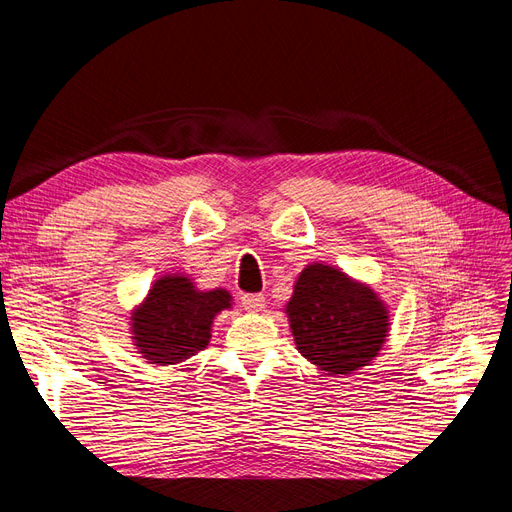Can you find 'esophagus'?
Returning <instances> with one entry per match:
<instances>
[{"label":"esophagus","instance_id":"obj_1","mask_svg":"<svg viewBox=\"0 0 512 512\" xmlns=\"http://www.w3.org/2000/svg\"><path fill=\"white\" fill-rule=\"evenodd\" d=\"M241 303H243V309L245 312H252V314H258L265 309V294H243L241 297Z\"/></svg>","mask_w":512,"mask_h":512}]
</instances>
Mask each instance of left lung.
Instances as JSON below:
<instances>
[{
  "label": "left lung",
  "instance_id": "1",
  "mask_svg": "<svg viewBox=\"0 0 512 512\" xmlns=\"http://www.w3.org/2000/svg\"><path fill=\"white\" fill-rule=\"evenodd\" d=\"M284 312L301 356L329 376L374 363L391 331L389 307L376 290L324 262L299 273Z\"/></svg>",
  "mask_w": 512,
  "mask_h": 512
}]
</instances>
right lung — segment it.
<instances>
[{
    "label": "right lung",
    "mask_w": 512,
    "mask_h": 512,
    "mask_svg": "<svg viewBox=\"0 0 512 512\" xmlns=\"http://www.w3.org/2000/svg\"><path fill=\"white\" fill-rule=\"evenodd\" d=\"M230 307L228 290H200L188 273H164L130 312L132 346L156 367L183 363L209 346L215 316Z\"/></svg>",
    "instance_id": "right-lung-1"
}]
</instances>
